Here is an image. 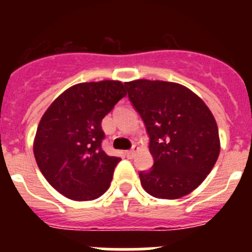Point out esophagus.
<instances>
[{
  "mask_svg": "<svg viewBox=\"0 0 252 252\" xmlns=\"http://www.w3.org/2000/svg\"><path fill=\"white\" fill-rule=\"evenodd\" d=\"M138 150H139V147L134 146L133 149H131V150H128V151H126V157H128V158H133V157L135 156V154H136V152H138Z\"/></svg>",
  "mask_w": 252,
  "mask_h": 252,
  "instance_id": "obj_1",
  "label": "esophagus"
}]
</instances>
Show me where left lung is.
<instances>
[{"label": "left lung", "instance_id": "obj_1", "mask_svg": "<svg viewBox=\"0 0 252 252\" xmlns=\"http://www.w3.org/2000/svg\"><path fill=\"white\" fill-rule=\"evenodd\" d=\"M150 138L154 166L140 172L147 194L174 200L190 194L212 171L220 150L212 112L187 86L162 80L124 83Z\"/></svg>", "mask_w": 252, "mask_h": 252}]
</instances>
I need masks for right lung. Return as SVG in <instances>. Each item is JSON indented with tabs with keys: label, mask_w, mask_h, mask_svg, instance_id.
Segmentation results:
<instances>
[{
	"label": "right lung",
	"mask_w": 252,
	"mask_h": 252,
	"mask_svg": "<svg viewBox=\"0 0 252 252\" xmlns=\"http://www.w3.org/2000/svg\"><path fill=\"white\" fill-rule=\"evenodd\" d=\"M126 95L118 80L80 83L61 94L42 116L35 159L47 182L68 199L90 201L110 188L121 158L101 147V122Z\"/></svg>",
	"instance_id": "right-lung-1"
}]
</instances>
